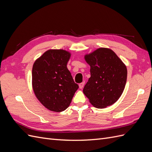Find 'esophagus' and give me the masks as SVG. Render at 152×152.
Wrapping results in <instances>:
<instances>
[{
	"label": "esophagus",
	"instance_id": "obj_1",
	"mask_svg": "<svg viewBox=\"0 0 152 152\" xmlns=\"http://www.w3.org/2000/svg\"><path fill=\"white\" fill-rule=\"evenodd\" d=\"M79 88L80 89H82L83 88V87H84V82H82V83H80V84H79Z\"/></svg>",
	"mask_w": 152,
	"mask_h": 152
}]
</instances>
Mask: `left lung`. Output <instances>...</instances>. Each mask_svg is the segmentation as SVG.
Returning a JSON list of instances; mask_svg holds the SVG:
<instances>
[{
  "instance_id": "left-lung-1",
  "label": "left lung",
  "mask_w": 152,
  "mask_h": 152,
  "mask_svg": "<svg viewBox=\"0 0 152 152\" xmlns=\"http://www.w3.org/2000/svg\"><path fill=\"white\" fill-rule=\"evenodd\" d=\"M85 59L91 66V77L83 92L90 103L103 108L115 103L122 95L127 81L126 65L112 50L99 48Z\"/></svg>"
}]
</instances>
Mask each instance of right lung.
Returning <instances> with one entry per match:
<instances>
[{
  "label": "right lung",
  "instance_id": "obj_1",
  "mask_svg": "<svg viewBox=\"0 0 152 152\" xmlns=\"http://www.w3.org/2000/svg\"><path fill=\"white\" fill-rule=\"evenodd\" d=\"M70 57V54L65 50H49L34 64L32 86L34 93L50 111L65 110L79 88L66 67Z\"/></svg>",
  "mask_w": 152,
  "mask_h": 152
}]
</instances>
